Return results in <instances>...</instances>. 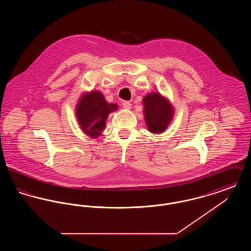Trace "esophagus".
Wrapping results in <instances>:
<instances>
[{
	"instance_id": "esophagus-1",
	"label": "esophagus",
	"mask_w": 251,
	"mask_h": 251,
	"mask_svg": "<svg viewBox=\"0 0 251 251\" xmlns=\"http://www.w3.org/2000/svg\"><path fill=\"white\" fill-rule=\"evenodd\" d=\"M122 105H123V108H125V109H131V102H129V101H123Z\"/></svg>"
}]
</instances>
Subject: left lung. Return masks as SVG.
I'll return each mask as SVG.
<instances>
[{"instance_id": "1", "label": "left lung", "mask_w": 251, "mask_h": 251, "mask_svg": "<svg viewBox=\"0 0 251 251\" xmlns=\"http://www.w3.org/2000/svg\"><path fill=\"white\" fill-rule=\"evenodd\" d=\"M144 115L149 131L161 133L173 119L174 110L166 98L159 93L148 94L143 99Z\"/></svg>"}]
</instances>
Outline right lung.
I'll return each mask as SVG.
<instances>
[{"label":"right lung","mask_w":251,"mask_h":251,"mask_svg":"<svg viewBox=\"0 0 251 251\" xmlns=\"http://www.w3.org/2000/svg\"><path fill=\"white\" fill-rule=\"evenodd\" d=\"M117 109L118 105L108 103L100 91H91L80 99L76 117L84 132L95 138L104 129L108 115Z\"/></svg>","instance_id":"obj_1"}]
</instances>
